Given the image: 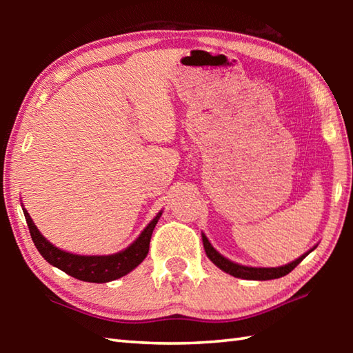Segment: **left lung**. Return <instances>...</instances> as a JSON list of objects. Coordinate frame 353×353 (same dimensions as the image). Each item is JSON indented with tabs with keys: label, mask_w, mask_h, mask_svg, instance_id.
I'll return each mask as SVG.
<instances>
[{
	"label": "left lung",
	"mask_w": 353,
	"mask_h": 353,
	"mask_svg": "<svg viewBox=\"0 0 353 353\" xmlns=\"http://www.w3.org/2000/svg\"><path fill=\"white\" fill-rule=\"evenodd\" d=\"M202 243H204L205 254L208 259H210L213 265H216L221 271L230 274V276L238 277V279H244V280H272V279L283 277V276H286V274H290L292 270H294L299 263H301L310 252H313V250L316 249V246L312 248L308 252L301 255L294 261L288 263V265L276 266V268H254V266H244V265H240V263H235L229 259H225L224 255H221L218 250L212 246V243L208 241L205 234H202Z\"/></svg>",
	"instance_id": "8db88e82"
}]
</instances>
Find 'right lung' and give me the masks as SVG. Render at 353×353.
Listing matches in <instances>:
<instances>
[{
	"mask_svg": "<svg viewBox=\"0 0 353 353\" xmlns=\"http://www.w3.org/2000/svg\"><path fill=\"white\" fill-rule=\"evenodd\" d=\"M23 213H25L29 234H31L35 248H37L40 255L43 256L50 265L59 268V270L68 274L71 277L82 280V282L107 283L112 282V280L126 276V274L135 270V268L146 259L152 230L155 224L159 223V219L162 216L163 212L160 210L155 214V218L143 229L139 238H137L130 246L110 255H79L59 249L40 234V230L37 229V225L34 224L32 218L29 216L25 207H23Z\"/></svg>",
	"mask_w": 353,
	"mask_h": 353,
	"instance_id": "obj_1",
	"label": "right lung"
}]
</instances>
